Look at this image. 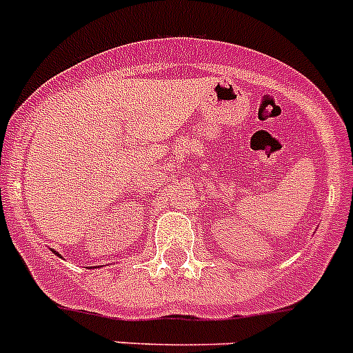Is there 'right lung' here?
Here are the masks:
<instances>
[{
    "label": "right lung",
    "instance_id": "1",
    "mask_svg": "<svg viewBox=\"0 0 353 353\" xmlns=\"http://www.w3.org/2000/svg\"><path fill=\"white\" fill-rule=\"evenodd\" d=\"M57 256H59V254H57Z\"/></svg>",
    "mask_w": 353,
    "mask_h": 353
}]
</instances>
